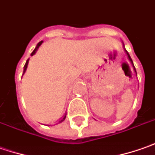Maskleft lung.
I'll return each mask as SVG.
<instances>
[{
    "label": "left lung",
    "mask_w": 155,
    "mask_h": 155,
    "mask_svg": "<svg viewBox=\"0 0 155 155\" xmlns=\"http://www.w3.org/2000/svg\"><path fill=\"white\" fill-rule=\"evenodd\" d=\"M124 50H125V52H126V54H127V57H128V60L130 61V62H131V64L133 65V68H134V72L136 73V70H135V68H134V63H133V61H132V59H131V57H130V55H129V54L127 53V51L126 50L125 48H124Z\"/></svg>",
    "instance_id": "left-lung-1"
}]
</instances>
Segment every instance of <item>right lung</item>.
<instances>
[{
	"instance_id": "obj_1",
	"label": "right lung",
	"mask_w": 155,
	"mask_h": 155,
	"mask_svg": "<svg viewBox=\"0 0 155 155\" xmlns=\"http://www.w3.org/2000/svg\"><path fill=\"white\" fill-rule=\"evenodd\" d=\"M42 42H43V41H40V42H39V43L37 44V46H36V48H35V50H34V51H33V52H32V54H31V55H34V54H35V53H36V51H37V49H38V48H39V47H40V46H41V43H42ZM28 61H29V60H28V61H26V64H25V66H24L23 74H24V73H25V72H26V70H27V68H28ZM23 74H22V75H23ZM66 115H67V114H65V115H64V117L62 118V119H61V120H60V121H59V123H61V122H62V121H63V120H65V118H66Z\"/></svg>"
}]
</instances>
